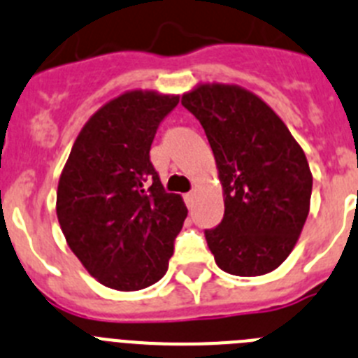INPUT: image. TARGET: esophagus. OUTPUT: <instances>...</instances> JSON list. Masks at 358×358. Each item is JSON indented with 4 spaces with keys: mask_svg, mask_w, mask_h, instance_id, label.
<instances>
[{
    "mask_svg": "<svg viewBox=\"0 0 358 358\" xmlns=\"http://www.w3.org/2000/svg\"><path fill=\"white\" fill-rule=\"evenodd\" d=\"M185 201H186V206L194 208L195 202H197V195H195V192H189V194H186Z\"/></svg>",
    "mask_w": 358,
    "mask_h": 358,
    "instance_id": "esophagus-1",
    "label": "esophagus"
}]
</instances>
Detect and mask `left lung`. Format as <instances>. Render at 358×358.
Masks as SVG:
<instances>
[{
    "instance_id": "obj_1",
    "label": "left lung",
    "mask_w": 358,
    "mask_h": 358,
    "mask_svg": "<svg viewBox=\"0 0 358 358\" xmlns=\"http://www.w3.org/2000/svg\"><path fill=\"white\" fill-rule=\"evenodd\" d=\"M181 103L201 122L222 185L206 242L224 273L264 276L289 258L310 211L312 172L283 120L235 84H199Z\"/></svg>"
}]
</instances>
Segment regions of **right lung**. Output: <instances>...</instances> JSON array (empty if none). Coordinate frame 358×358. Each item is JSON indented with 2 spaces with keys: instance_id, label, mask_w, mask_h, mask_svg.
<instances>
[{
  "instance_id": "right-lung-1",
  "label": "right lung",
  "mask_w": 358,
  "mask_h": 358,
  "mask_svg": "<svg viewBox=\"0 0 358 358\" xmlns=\"http://www.w3.org/2000/svg\"><path fill=\"white\" fill-rule=\"evenodd\" d=\"M177 94L132 90L91 116L62 169L57 218L85 271L109 289L132 292L169 271L188 210L166 194L150 163L161 120Z\"/></svg>"
}]
</instances>
